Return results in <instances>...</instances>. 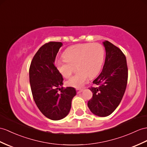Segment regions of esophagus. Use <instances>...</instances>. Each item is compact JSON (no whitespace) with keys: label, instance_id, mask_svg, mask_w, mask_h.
Listing matches in <instances>:
<instances>
[{"label":"esophagus","instance_id":"esophagus-1","mask_svg":"<svg viewBox=\"0 0 147 147\" xmlns=\"http://www.w3.org/2000/svg\"><path fill=\"white\" fill-rule=\"evenodd\" d=\"M76 91L77 94H80L82 91H83V88H77Z\"/></svg>","mask_w":147,"mask_h":147}]
</instances>
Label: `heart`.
Returning <instances> with one entry per match:
<instances>
[{
	"instance_id": "heart-1",
	"label": "heart",
	"mask_w": 147,
	"mask_h": 147,
	"mask_svg": "<svg viewBox=\"0 0 147 147\" xmlns=\"http://www.w3.org/2000/svg\"><path fill=\"white\" fill-rule=\"evenodd\" d=\"M64 59L55 61V67L60 74L69 78L78 68L77 73L67 82L75 88L84 85L88 78H93L100 71L105 57V50L98 43H85L67 48L63 52Z\"/></svg>"
}]
</instances>
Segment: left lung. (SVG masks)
I'll return each mask as SVG.
<instances>
[{
    "label": "left lung",
    "mask_w": 147,
    "mask_h": 147,
    "mask_svg": "<svg viewBox=\"0 0 147 147\" xmlns=\"http://www.w3.org/2000/svg\"><path fill=\"white\" fill-rule=\"evenodd\" d=\"M106 56L100 74L93 81L92 98L88 107L95 115L107 117L113 112L123 98L128 80L127 60L123 53L110 42H103Z\"/></svg>",
    "instance_id": "obj_1"
}]
</instances>
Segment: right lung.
<instances>
[{"label": "right lung", "mask_w": 147, "mask_h": 147, "mask_svg": "<svg viewBox=\"0 0 147 147\" xmlns=\"http://www.w3.org/2000/svg\"><path fill=\"white\" fill-rule=\"evenodd\" d=\"M62 42H50L35 53L29 69L32 94L38 109L52 120H59L69 114L76 89L62 87L63 78L54 65ZM60 91V92L58 91Z\"/></svg>", "instance_id": "add662e5"}]
</instances>
